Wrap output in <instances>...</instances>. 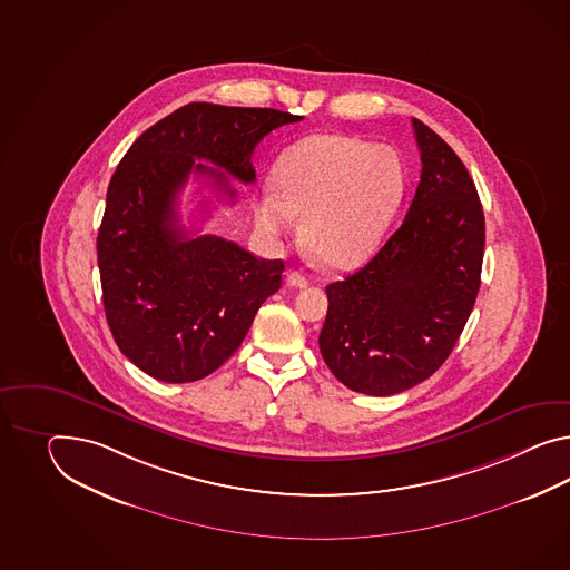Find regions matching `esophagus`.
<instances>
[{
	"label": "esophagus",
	"mask_w": 570,
	"mask_h": 570,
	"mask_svg": "<svg viewBox=\"0 0 570 570\" xmlns=\"http://www.w3.org/2000/svg\"><path fill=\"white\" fill-rule=\"evenodd\" d=\"M286 284L292 286V288H306L308 286V278H306L305 274H301V272H291L288 278H286Z\"/></svg>",
	"instance_id": "esophagus-1"
}]
</instances>
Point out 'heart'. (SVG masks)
<instances>
[{
  "instance_id": "obj_1",
  "label": "heart",
  "mask_w": 570,
  "mask_h": 570,
  "mask_svg": "<svg viewBox=\"0 0 570 570\" xmlns=\"http://www.w3.org/2000/svg\"><path fill=\"white\" fill-rule=\"evenodd\" d=\"M274 195L253 204L265 235H288L301 218L306 247L323 264L350 269L362 264L402 202L405 170L391 146L346 134H315L279 154L269 175Z\"/></svg>"
}]
</instances>
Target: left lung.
Returning a JSON list of instances; mask_svg holds the SVG:
<instances>
[{
  "label": "left lung",
  "mask_w": 570,
  "mask_h": 570,
  "mask_svg": "<svg viewBox=\"0 0 570 570\" xmlns=\"http://www.w3.org/2000/svg\"><path fill=\"white\" fill-rule=\"evenodd\" d=\"M422 173L402 226L375 257L330 284L321 356L340 383L395 395L441 368L470 320L484 259V212L451 146L412 119Z\"/></svg>",
  "instance_id": "left-lung-1"
}]
</instances>
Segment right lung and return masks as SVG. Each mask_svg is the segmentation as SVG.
<instances>
[{"mask_svg": "<svg viewBox=\"0 0 570 570\" xmlns=\"http://www.w3.org/2000/svg\"><path fill=\"white\" fill-rule=\"evenodd\" d=\"M301 119L189 102L146 129L119 163L97 236L102 305L117 346L146 375L165 383L212 375L279 291L282 259H257L223 236H187L177 195L194 173L233 199L226 175L255 181V146Z\"/></svg>", "mask_w": 570, "mask_h": 570, "instance_id": "obj_1", "label": "right lung"}]
</instances>
